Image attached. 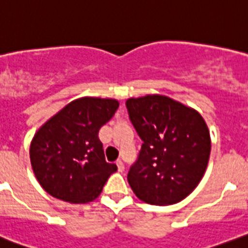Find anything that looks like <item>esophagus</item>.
<instances>
[{"label": "esophagus", "mask_w": 248, "mask_h": 248, "mask_svg": "<svg viewBox=\"0 0 248 248\" xmlns=\"http://www.w3.org/2000/svg\"><path fill=\"white\" fill-rule=\"evenodd\" d=\"M115 164H117L118 170H119L120 173H122V171H124V163H123V162L120 161V159H119V161H117V163H115Z\"/></svg>", "instance_id": "1"}]
</instances>
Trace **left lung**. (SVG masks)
I'll return each instance as SVG.
<instances>
[{"mask_svg": "<svg viewBox=\"0 0 248 248\" xmlns=\"http://www.w3.org/2000/svg\"><path fill=\"white\" fill-rule=\"evenodd\" d=\"M125 105L143 142L128 173L129 185L146 203H178L206 171L211 155L206 122L199 112L167 96L129 98Z\"/></svg>", "mask_w": 248, "mask_h": 248, "instance_id": "left-lung-1", "label": "left lung"}]
</instances>
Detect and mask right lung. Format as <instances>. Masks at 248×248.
Instances as JSON below:
<instances>
[{
  "instance_id": "obj_1",
  "label": "right lung",
  "mask_w": 248,
  "mask_h": 248,
  "mask_svg": "<svg viewBox=\"0 0 248 248\" xmlns=\"http://www.w3.org/2000/svg\"><path fill=\"white\" fill-rule=\"evenodd\" d=\"M118 107L119 102L112 98H79L36 131L30 162L47 193L70 203L97 199L110 174L117 171L115 164L106 162L98 131Z\"/></svg>"
}]
</instances>
